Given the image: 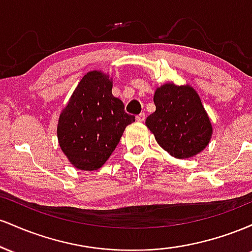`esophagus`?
Instances as JSON below:
<instances>
[{
    "label": "esophagus",
    "instance_id": "esophagus-1",
    "mask_svg": "<svg viewBox=\"0 0 252 252\" xmlns=\"http://www.w3.org/2000/svg\"><path fill=\"white\" fill-rule=\"evenodd\" d=\"M136 120H137V122H144V120H146V114H140L136 116Z\"/></svg>",
    "mask_w": 252,
    "mask_h": 252
}]
</instances>
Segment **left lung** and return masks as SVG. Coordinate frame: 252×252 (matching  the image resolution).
<instances>
[{
    "label": "left lung",
    "instance_id": "1",
    "mask_svg": "<svg viewBox=\"0 0 252 252\" xmlns=\"http://www.w3.org/2000/svg\"><path fill=\"white\" fill-rule=\"evenodd\" d=\"M155 112L146 126L156 142L176 158H189L209 144L212 124L200 97L189 85L164 84L154 94Z\"/></svg>",
    "mask_w": 252,
    "mask_h": 252
}]
</instances>
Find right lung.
<instances>
[{
    "instance_id": "obj_1",
    "label": "right lung",
    "mask_w": 252,
    "mask_h": 252,
    "mask_svg": "<svg viewBox=\"0 0 252 252\" xmlns=\"http://www.w3.org/2000/svg\"><path fill=\"white\" fill-rule=\"evenodd\" d=\"M112 80L100 71L82 78L60 114L57 134L60 148L78 169L96 170L106 162L124 129L135 116L112 96Z\"/></svg>"
}]
</instances>
